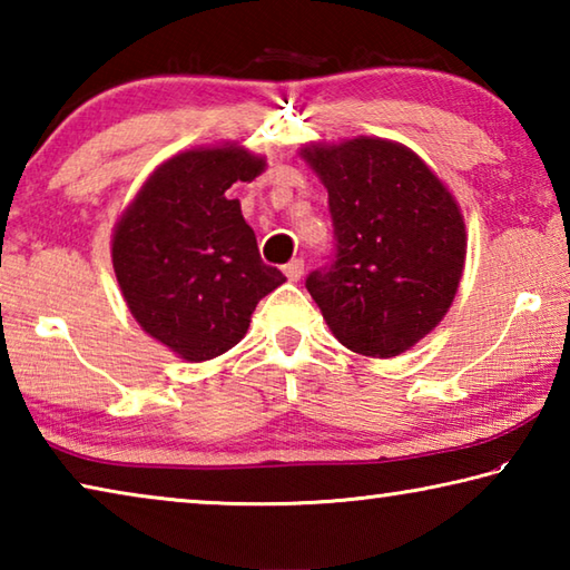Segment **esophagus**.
Instances as JSON below:
<instances>
[{
    "label": "esophagus",
    "mask_w": 570,
    "mask_h": 570,
    "mask_svg": "<svg viewBox=\"0 0 570 570\" xmlns=\"http://www.w3.org/2000/svg\"><path fill=\"white\" fill-rule=\"evenodd\" d=\"M284 274H286L288 282H298V278L304 276V262H302V258H294V262H288L284 266Z\"/></svg>",
    "instance_id": "obj_1"
}]
</instances>
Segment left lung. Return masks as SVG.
I'll use <instances>...</instances> for the list:
<instances>
[{
    "instance_id": "left-lung-1",
    "label": "left lung",
    "mask_w": 570,
    "mask_h": 570,
    "mask_svg": "<svg viewBox=\"0 0 570 570\" xmlns=\"http://www.w3.org/2000/svg\"><path fill=\"white\" fill-rule=\"evenodd\" d=\"M298 156L330 193L336 258L306 288L346 350L390 360L445 320L468 256L465 218L438 173L372 135Z\"/></svg>"
}]
</instances>
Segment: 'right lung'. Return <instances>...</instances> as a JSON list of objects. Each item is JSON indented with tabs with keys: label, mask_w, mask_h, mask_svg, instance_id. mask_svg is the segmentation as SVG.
Returning a JSON list of instances; mask_svg holds the SVG:
<instances>
[{
	"label": "right lung",
	"mask_w": 570,
	"mask_h": 570,
	"mask_svg": "<svg viewBox=\"0 0 570 570\" xmlns=\"http://www.w3.org/2000/svg\"><path fill=\"white\" fill-rule=\"evenodd\" d=\"M266 158L240 142L180 150L150 173L112 228L115 278L142 332L206 362L244 340L256 304L286 276L258 256L226 190L262 176Z\"/></svg>",
	"instance_id": "add662e5"
}]
</instances>
